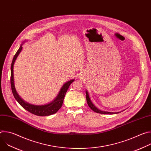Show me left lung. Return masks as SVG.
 <instances>
[{
  "label": "left lung",
  "mask_w": 151,
  "mask_h": 151,
  "mask_svg": "<svg viewBox=\"0 0 151 151\" xmlns=\"http://www.w3.org/2000/svg\"><path fill=\"white\" fill-rule=\"evenodd\" d=\"M86 98H87V104L88 105V106L90 107V109L91 110H93V111H94L95 112H97V113H99V114H118L121 112H107V111H101L100 109H99L97 107H96L94 104L92 103L91 99H90V96H89V94H88V92L86 90Z\"/></svg>",
  "instance_id": "1"
}]
</instances>
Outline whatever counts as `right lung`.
Listing matches in <instances>:
<instances>
[{
    "label": "right lung",
    "mask_w": 151,
    "mask_h": 151,
    "mask_svg": "<svg viewBox=\"0 0 151 151\" xmlns=\"http://www.w3.org/2000/svg\"><path fill=\"white\" fill-rule=\"evenodd\" d=\"M25 41L23 44H21L18 50L15 54L12 63H11V89L13 93V95L15 99V100L18 102V103L22 106L24 109L29 111V112L40 116H49L52 114H55L62 106L63 100L64 96L66 95V93L70 85L75 81V79H71L66 83H64V85L61 87L58 95L57 97L53 100L51 102L43 105H35L30 103H29L25 101L23 99H21L20 96L17 93L15 84H14V65L16 59L17 58L18 55L21 52V50L23 49V45L24 44Z\"/></svg>",
    "instance_id": "add662e5"
}]
</instances>
